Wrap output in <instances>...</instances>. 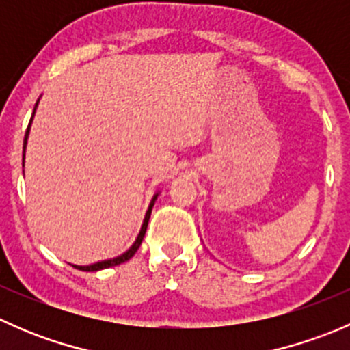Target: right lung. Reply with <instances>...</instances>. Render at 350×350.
I'll list each match as a JSON object with an SVG mask.
<instances>
[{
	"instance_id": "right-lung-1",
	"label": "right lung",
	"mask_w": 350,
	"mask_h": 350,
	"mask_svg": "<svg viewBox=\"0 0 350 350\" xmlns=\"http://www.w3.org/2000/svg\"><path fill=\"white\" fill-rule=\"evenodd\" d=\"M38 107V101L35 103V108H33V113H31V118H30V123H28V129L27 132H25V139H23V165H25V147H27V140H28V133H30V125H31V120H33L35 116V109ZM159 193H155L152 196V200H150V204L149 208H147V213H146V218H144V224H142V228H140L139 235H137L135 242H133V245L130 247L126 252H123L122 256L118 257H113V259H107V260H101V262H94V264H90V266H74L76 269L79 271H86V273H93V271H101V269H107V267H113V266H118V264L125 262V260H129L130 257H133V254L137 252V249L140 247V243L144 241V235H146V230H147V225H149V218H150V213H152V206L155 203V200H157Z\"/></svg>"
}]
</instances>
